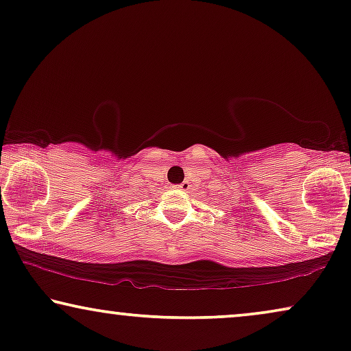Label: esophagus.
Instances as JSON below:
<instances>
[{
    "mask_svg": "<svg viewBox=\"0 0 351 351\" xmlns=\"http://www.w3.org/2000/svg\"><path fill=\"white\" fill-rule=\"evenodd\" d=\"M175 189H181V191H187V189H191V182L189 181H182L181 184H178V186H173Z\"/></svg>",
    "mask_w": 351,
    "mask_h": 351,
    "instance_id": "esophagus-1",
    "label": "esophagus"
}]
</instances>
